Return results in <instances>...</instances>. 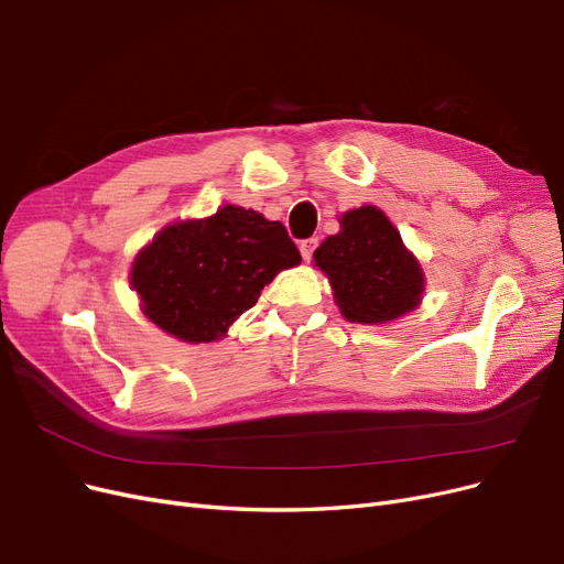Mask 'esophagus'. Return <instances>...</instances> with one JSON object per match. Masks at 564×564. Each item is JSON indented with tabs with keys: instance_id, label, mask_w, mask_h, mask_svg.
<instances>
[{
	"instance_id": "esophagus-1",
	"label": "esophagus",
	"mask_w": 564,
	"mask_h": 564,
	"mask_svg": "<svg viewBox=\"0 0 564 564\" xmlns=\"http://www.w3.org/2000/svg\"><path fill=\"white\" fill-rule=\"evenodd\" d=\"M318 248V237H311V239H304L300 243V250H302V258L308 262L311 258H314V250Z\"/></svg>"
}]
</instances>
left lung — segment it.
Masks as SVG:
<instances>
[{
	"mask_svg": "<svg viewBox=\"0 0 564 564\" xmlns=\"http://www.w3.org/2000/svg\"><path fill=\"white\" fill-rule=\"evenodd\" d=\"M339 223V235L316 248L314 262L329 279L341 316L381 325L419 306L425 290L423 269L381 208H352Z\"/></svg>",
	"mask_w": 564,
	"mask_h": 564,
	"instance_id": "left-lung-1",
	"label": "left lung"
}]
</instances>
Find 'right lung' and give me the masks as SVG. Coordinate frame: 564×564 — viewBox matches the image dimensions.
I'll return each instance as SVG.
<instances>
[{
  "label": "right lung",
  "instance_id": "right-lung-1",
  "mask_svg": "<svg viewBox=\"0 0 564 564\" xmlns=\"http://www.w3.org/2000/svg\"><path fill=\"white\" fill-rule=\"evenodd\" d=\"M302 262L279 220L227 204L214 216L166 225L141 248L130 283L141 311L187 344L216 341L281 269Z\"/></svg>",
  "mask_w": 564,
  "mask_h": 564
}]
</instances>
